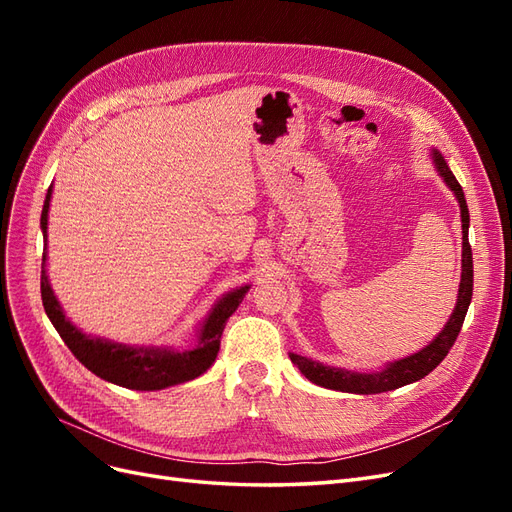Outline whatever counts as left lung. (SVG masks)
I'll return each mask as SVG.
<instances>
[{
	"label": "left lung",
	"instance_id": "1",
	"mask_svg": "<svg viewBox=\"0 0 512 512\" xmlns=\"http://www.w3.org/2000/svg\"><path fill=\"white\" fill-rule=\"evenodd\" d=\"M431 160L433 166H436L438 175L444 179V183L451 188L455 194L459 209H461V282H459V292H457V303L451 318L444 324V329L436 335V339L421 348L418 352L404 356V359H397L386 363L380 371H369V374H361V371H348L342 367H331L318 361L307 359V356L294 354L290 352V361L301 369V374L312 380L318 386H324V389H333V391H344V393H356V395H376V393H386V391H395L399 386L412 384L416 380L425 378L429 371L436 369L448 350L453 348L455 339L461 331V324L466 320L468 307L472 301V286H474V267H472V247L468 241V228H470V213L466 205V196H463V190L455 175L448 168L446 160L438 149H431Z\"/></svg>",
	"mask_w": 512,
	"mask_h": 512
}]
</instances>
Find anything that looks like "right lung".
<instances>
[{
  "mask_svg": "<svg viewBox=\"0 0 512 512\" xmlns=\"http://www.w3.org/2000/svg\"><path fill=\"white\" fill-rule=\"evenodd\" d=\"M51 194L53 185L49 192H46L40 218V228L44 237L40 292L46 316H49L59 337L64 339L76 359H79L91 374L132 391H162L168 389V386L190 382L200 374H205L220 352V339L226 327V320L235 314V309L243 301L245 292L250 290V284L226 292L222 299L213 303L205 320L200 322L194 348L190 350H175L168 346H126L104 337L87 335L66 318L64 307L59 305L51 288L49 273H46V258H49L46 256V228H49Z\"/></svg>",
  "mask_w": 512,
  "mask_h": 512,
  "instance_id": "add662e5",
  "label": "right lung"
}]
</instances>
